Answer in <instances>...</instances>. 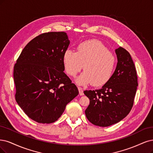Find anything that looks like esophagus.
Segmentation results:
<instances>
[{
	"instance_id": "1",
	"label": "esophagus",
	"mask_w": 153,
	"mask_h": 153,
	"mask_svg": "<svg viewBox=\"0 0 153 153\" xmlns=\"http://www.w3.org/2000/svg\"><path fill=\"white\" fill-rule=\"evenodd\" d=\"M78 91H79V94H80V96H83V95L84 94H83V91L82 88L78 87Z\"/></svg>"
}]
</instances>
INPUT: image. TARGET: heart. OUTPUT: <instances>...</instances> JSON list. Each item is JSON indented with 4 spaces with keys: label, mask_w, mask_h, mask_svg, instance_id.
Here are the masks:
<instances>
[{
    "label": "heart",
    "mask_w": 153,
    "mask_h": 153,
    "mask_svg": "<svg viewBox=\"0 0 153 153\" xmlns=\"http://www.w3.org/2000/svg\"><path fill=\"white\" fill-rule=\"evenodd\" d=\"M62 61L66 73L71 76H75L83 68L85 71L77 79L78 83H92L96 87L102 86L110 80L116 64L114 56L97 40L80 44L76 52L66 51Z\"/></svg>",
    "instance_id": "1"
}]
</instances>
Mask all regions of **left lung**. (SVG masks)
<instances>
[{
  "mask_svg": "<svg viewBox=\"0 0 153 153\" xmlns=\"http://www.w3.org/2000/svg\"><path fill=\"white\" fill-rule=\"evenodd\" d=\"M118 63L110 80L102 88L85 91L90 100L85 110L87 118L99 127H109L128 114L138 86L135 65L129 52L122 47L115 51Z\"/></svg>",
  "mask_w": 153,
  "mask_h": 153,
  "instance_id": "left-lung-1",
  "label": "left lung"
}]
</instances>
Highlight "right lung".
Instances as JSON below:
<instances>
[{"instance_id": "1", "label": "right lung", "mask_w": 153, "mask_h": 153, "mask_svg": "<svg viewBox=\"0 0 153 153\" xmlns=\"http://www.w3.org/2000/svg\"><path fill=\"white\" fill-rule=\"evenodd\" d=\"M69 44L63 31L40 34L25 47L15 63L16 101L36 122H56L78 96L77 87L63 71V55Z\"/></svg>"}]
</instances>
